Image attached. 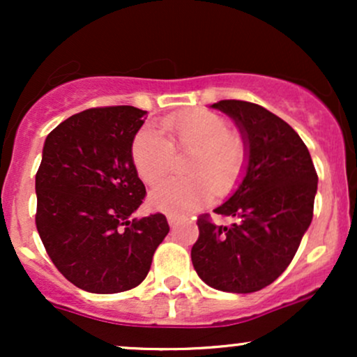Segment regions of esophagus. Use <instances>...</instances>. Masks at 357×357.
<instances>
[{"instance_id":"esophagus-1","label":"esophagus","mask_w":357,"mask_h":357,"mask_svg":"<svg viewBox=\"0 0 357 357\" xmlns=\"http://www.w3.org/2000/svg\"><path fill=\"white\" fill-rule=\"evenodd\" d=\"M178 216H174V215H167V223H169V227H174L176 223H178Z\"/></svg>"}]
</instances>
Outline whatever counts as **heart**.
<instances>
[{"mask_svg":"<svg viewBox=\"0 0 357 357\" xmlns=\"http://www.w3.org/2000/svg\"><path fill=\"white\" fill-rule=\"evenodd\" d=\"M167 139L142 127L132 139L130 158L139 178L155 186L169 174L174 154H191L184 165L188 178L171 179L153 191L151 204L171 215H191L208 206L215 195L228 196L238 188L248 165V144L230 129L221 114L191 109L162 119Z\"/></svg>","mask_w":357,"mask_h":357,"instance_id":"heart-1","label":"heart"}]
</instances>
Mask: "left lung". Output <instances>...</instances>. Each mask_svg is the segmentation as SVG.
Instances as JSON below:
<instances>
[{
    "mask_svg": "<svg viewBox=\"0 0 357 357\" xmlns=\"http://www.w3.org/2000/svg\"><path fill=\"white\" fill-rule=\"evenodd\" d=\"M248 144V166L238 190L216 208L235 216L230 227L198 218L192 267L213 289L233 294L261 290L296 257L314 215L317 173L309 149L285 121L261 105L220 100Z\"/></svg>",
    "mask_w": 357,
    "mask_h": 357,
    "instance_id": "obj_1",
    "label": "left lung"
}]
</instances>
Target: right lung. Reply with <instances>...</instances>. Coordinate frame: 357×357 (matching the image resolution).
I'll return each instance as SVG.
<instances>
[{
	"mask_svg": "<svg viewBox=\"0 0 357 357\" xmlns=\"http://www.w3.org/2000/svg\"><path fill=\"white\" fill-rule=\"evenodd\" d=\"M146 110L93 107L47 136L35 178V223L59 272L92 294H117L144 280L169 233L162 213L129 220L146 188L130 158Z\"/></svg>",
	"mask_w": 357,
	"mask_h": 357,
	"instance_id": "1",
	"label": "right lung"
}]
</instances>
